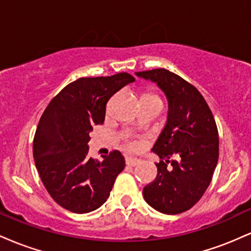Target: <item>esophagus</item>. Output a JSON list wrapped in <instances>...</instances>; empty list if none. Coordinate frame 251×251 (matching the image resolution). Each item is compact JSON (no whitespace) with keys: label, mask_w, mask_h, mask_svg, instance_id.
<instances>
[{"label":"esophagus","mask_w":251,"mask_h":251,"mask_svg":"<svg viewBox=\"0 0 251 251\" xmlns=\"http://www.w3.org/2000/svg\"><path fill=\"white\" fill-rule=\"evenodd\" d=\"M138 163H139V160H138L137 158H132V157H127V158H126V165H128V166H135Z\"/></svg>","instance_id":"1"}]
</instances>
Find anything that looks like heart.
<instances>
[{"mask_svg": "<svg viewBox=\"0 0 251 251\" xmlns=\"http://www.w3.org/2000/svg\"><path fill=\"white\" fill-rule=\"evenodd\" d=\"M142 99H151V100H159V98H158L155 94H152V93H144L142 96ZM132 148H135V144H132Z\"/></svg>", "mask_w": 251, "mask_h": 251, "instance_id": "obj_1", "label": "heart"}]
</instances>
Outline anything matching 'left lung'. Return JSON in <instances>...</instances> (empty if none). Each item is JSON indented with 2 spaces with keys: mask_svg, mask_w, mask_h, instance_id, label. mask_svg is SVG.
I'll use <instances>...</instances> for the list:
<instances>
[{
  "mask_svg": "<svg viewBox=\"0 0 251 251\" xmlns=\"http://www.w3.org/2000/svg\"><path fill=\"white\" fill-rule=\"evenodd\" d=\"M135 75L157 83L169 102L166 125L152 148L162 160L144 198L163 214H181L201 200L212 179L220 146L215 118L200 91L177 74L157 68ZM175 155L180 159H169Z\"/></svg>",
  "mask_w": 251,
  "mask_h": 251,
  "instance_id": "obj_1",
  "label": "left lung"
}]
</instances>
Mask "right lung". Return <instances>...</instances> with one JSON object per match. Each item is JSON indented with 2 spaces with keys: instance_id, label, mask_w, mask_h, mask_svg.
<instances>
[{
  "instance_id": "1",
  "label": "right lung",
  "mask_w": 251,
  "mask_h": 251,
  "mask_svg": "<svg viewBox=\"0 0 251 251\" xmlns=\"http://www.w3.org/2000/svg\"><path fill=\"white\" fill-rule=\"evenodd\" d=\"M134 77L128 73L80 77L51 99L40 118L33 155L43 185L59 205L86 214L108 198L125 159L114 150L103 159L88 157L89 133L105 120L109 98Z\"/></svg>"
}]
</instances>
